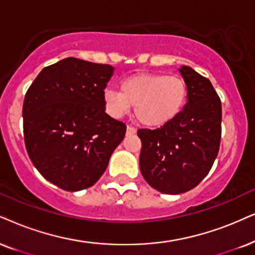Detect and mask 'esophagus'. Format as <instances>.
<instances>
[{
    "label": "esophagus",
    "mask_w": 255,
    "mask_h": 255,
    "mask_svg": "<svg viewBox=\"0 0 255 255\" xmlns=\"http://www.w3.org/2000/svg\"><path fill=\"white\" fill-rule=\"evenodd\" d=\"M134 133H136V128H134L133 126L128 125L127 126V134L128 135H131V134H134Z\"/></svg>",
    "instance_id": "1"
}]
</instances>
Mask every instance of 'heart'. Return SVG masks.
Segmentation results:
<instances>
[{"mask_svg":"<svg viewBox=\"0 0 255 255\" xmlns=\"http://www.w3.org/2000/svg\"><path fill=\"white\" fill-rule=\"evenodd\" d=\"M121 92L106 89V111L113 118H122L135 107V117L147 127L168 124L182 111L187 87L178 76L140 73L121 82Z\"/></svg>","mask_w":255,"mask_h":255,"instance_id":"b5f03b06","label":"heart"}]
</instances>
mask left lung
Wrapping results in <instances>:
<instances>
[{
	"instance_id": "left-lung-1",
	"label": "left lung",
	"mask_w": 255,
	"mask_h": 255,
	"mask_svg": "<svg viewBox=\"0 0 255 255\" xmlns=\"http://www.w3.org/2000/svg\"><path fill=\"white\" fill-rule=\"evenodd\" d=\"M179 70L187 86L185 107L162 127L137 130L141 174L165 194L198 186L213 166L221 140V101L211 81L191 67Z\"/></svg>"
}]
</instances>
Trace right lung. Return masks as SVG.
I'll return each mask as SVG.
<instances>
[{"label":"right lung","instance_id":"add662e5","mask_svg":"<svg viewBox=\"0 0 255 255\" xmlns=\"http://www.w3.org/2000/svg\"><path fill=\"white\" fill-rule=\"evenodd\" d=\"M109 64L67 57L41 70L24 96L23 135L44 179L68 192L92 187L107 168L126 125L106 113Z\"/></svg>","mask_w":255,"mask_h":255}]
</instances>
